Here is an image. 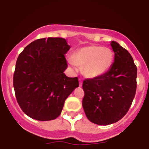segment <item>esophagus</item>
Returning a JSON list of instances; mask_svg holds the SVG:
<instances>
[{"mask_svg":"<svg viewBox=\"0 0 149 149\" xmlns=\"http://www.w3.org/2000/svg\"><path fill=\"white\" fill-rule=\"evenodd\" d=\"M82 85V81L81 79H79V86L81 87Z\"/></svg>","mask_w":149,"mask_h":149,"instance_id":"34e87169","label":"esophagus"}]
</instances>
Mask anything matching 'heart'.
Masks as SVG:
<instances>
[{
  "mask_svg": "<svg viewBox=\"0 0 149 149\" xmlns=\"http://www.w3.org/2000/svg\"><path fill=\"white\" fill-rule=\"evenodd\" d=\"M113 61L114 52L112 49L92 45L76 50L70 62L82 67V73L85 76L96 78L110 69Z\"/></svg>",
  "mask_w": 149,
  "mask_h": 149,
  "instance_id": "b5f03b06",
  "label": "heart"
}]
</instances>
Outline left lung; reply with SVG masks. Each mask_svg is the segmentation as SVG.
<instances>
[{
    "instance_id": "8db88e82",
    "label": "left lung",
    "mask_w": 149,
    "mask_h": 149,
    "mask_svg": "<svg viewBox=\"0 0 149 149\" xmlns=\"http://www.w3.org/2000/svg\"><path fill=\"white\" fill-rule=\"evenodd\" d=\"M115 61L107 73L86 79L82 88V107L88 119L99 125H108L121 119L128 112L136 91L137 68L125 48L111 42Z\"/></svg>"
}]
</instances>
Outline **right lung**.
<instances>
[{"instance_id":"right-lung-1","label":"right lung","mask_w":149,"mask_h":149,"mask_svg":"<svg viewBox=\"0 0 149 149\" xmlns=\"http://www.w3.org/2000/svg\"><path fill=\"white\" fill-rule=\"evenodd\" d=\"M66 40L48 37L36 40L24 48L16 61L13 87L19 107L27 116L38 121L55 119L65 100L79 87L78 77L64 73Z\"/></svg>"}]
</instances>
